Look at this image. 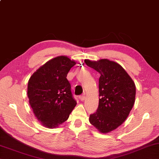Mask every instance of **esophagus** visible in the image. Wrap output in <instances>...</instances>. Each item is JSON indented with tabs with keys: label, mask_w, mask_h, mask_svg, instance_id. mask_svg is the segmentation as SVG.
Masks as SVG:
<instances>
[{
	"label": "esophagus",
	"mask_w": 159,
	"mask_h": 159,
	"mask_svg": "<svg viewBox=\"0 0 159 159\" xmlns=\"http://www.w3.org/2000/svg\"><path fill=\"white\" fill-rule=\"evenodd\" d=\"M85 97L84 95H80V96H79V99H80V101H84V100H85Z\"/></svg>",
	"instance_id": "34e87169"
}]
</instances>
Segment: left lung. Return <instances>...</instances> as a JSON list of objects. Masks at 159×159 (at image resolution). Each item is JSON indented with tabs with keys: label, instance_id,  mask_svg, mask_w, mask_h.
<instances>
[{
	"label": "left lung",
	"instance_id": "left-lung-1",
	"mask_svg": "<svg viewBox=\"0 0 159 159\" xmlns=\"http://www.w3.org/2000/svg\"><path fill=\"white\" fill-rule=\"evenodd\" d=\"M84 61L100 74L99 104L97 111L90 115L89 122L100 132H110L129 116L135 102V84L117 62L107 59Z\"/></svg>",
	"mask_w": 159,
	"mask_h": 159
}]
</instances>
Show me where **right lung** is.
Instances as JSON below:
<instances>
[{"label": "right lung", "mask_w": 159, "mask_h": 159, "mask_svg": "<svg viewBox=\"0 0 159 159\" xmlns=\"http://www.w3.org/2000/svg\"><path fill=\"white\" fill-rule=\"evenodd\" d=\"M75 61L66 56L52 59L30 78L27 96L35 117L42 125L56 128L68 120L76 102L66 76Z\"/></svg>", "instance_id": "right-lung-1"}]
</instances>
